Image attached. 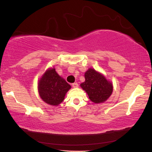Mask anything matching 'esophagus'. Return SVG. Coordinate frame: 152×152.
Returning a JSON list of instances; mask_svg holds the SVG:
<instances>
[{"instance_id":"1","label":"esophagus","mask_w":152,"mask_h":152,"mask_svg":"<svg viewBox=\"0 0 152 152\" xmlns=\"http://www.w3.org/2000/svg\"><path fill=\"white\" fill-rule=\"evenodd\" d=\"M72 87H73L74 88L78 87V84L77 83H74L72 84Z\"/></svg>"}]
</instances>
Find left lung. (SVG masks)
<instances>
[{"label":"left lung","mask_w":152,"mask_h":152,"mask_svg":"<svg viewBox=\"0 0 152 152\" xmlns=\"http://www.w3.org/2000/svg\"><path fill=\"white\" fill-rule=\"evenodd\" d=\"M85 81L80 84V87L87 93L93 102H104L112 94V83L95 69H88L85 74Z\"/></svg>","instance_id":"obj_1"}]
</instances>
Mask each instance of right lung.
Returning <instances> with one entry per match:
<instances>
[{
	"label": "right lung",
	"instance_id": "obj_1",
	"mask_svg": "<svg viewBox=\"0 0 152 152\" xmlns=\"http://www.w3.org/2000/svg\"><path fill=\"white\" fill-rule=\"evenodd\" d=\"M70 86L56 73L55 69L47 70L38 83L39 96L45 102L57 106L62 102Z\"/></svg>",
	"mask_w": 152,
	"mask_h": 152
}]
</instances>
